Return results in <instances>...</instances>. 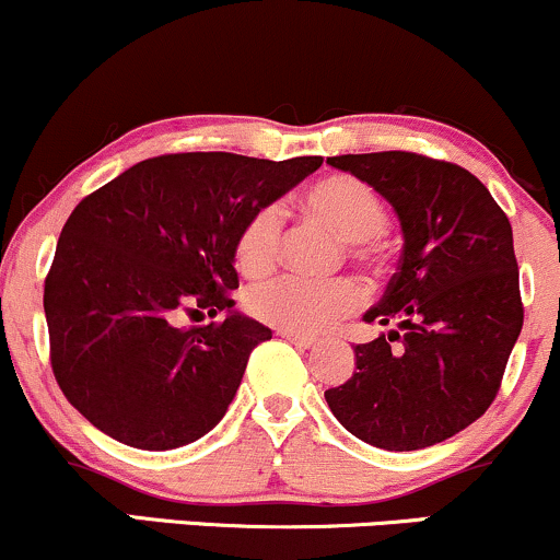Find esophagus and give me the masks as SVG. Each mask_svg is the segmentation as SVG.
<instances>
[{
	"mask_svg": "<svg viewBox=\"0 0 560 560\" xmlns=\"http://www.w3.org/2000/svg\"><path fill=\"white\" fill-rule=\"evenodd\" d=\"M280 335L288 340V343H293L299 348H314V346H317V338H306V335H295V332H285V330H280Z\"/></svg>",
	"mask_w": 560,
	"mask_h": 560,
	"instance_id": "esophagus-1",
	"label": "esophagus"
}]
</instances>
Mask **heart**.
<instances>
[{
  "label": "heart",
  "mask_w": 560,
  "mask_h": 560,
  "mask_svg": "<svg viewBox=\"0 0 560 560\" xmlns=\"http://www.w3.org/2000/svg\"><path fill=\"white\" fill-rule=\"evenodd\" d=\"M304 207L348 243L353 261L366 269L380 267L383 252L377 238L390 228V209L370 183L353 175H330L306 190ZM280 241L282 209L278 203L254 209L235 235V265L252 278L265 275L278 261ZM243 301L248 314L265 325L295 335H319L357 312L364 295L357 282L348 278L306 280L280 275L256 282Z\"/></svg>",
  "instance_id": "obj_1"
}]
</instances>
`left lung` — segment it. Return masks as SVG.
I'll return each instance as SVG.
<instances>
[{
    "label": "left lung",
    "instance_id": "1",
    "mask_svg": "<svg viewBox=\"0 0 560 560\" xmlns=\"http://www.w3.org/2000/svg\"><path fill=\"white\" fill-rule=\"evenodd\" d=\"M327 164L383 194L404 230L398 272L364 314L398 330L353 348L357 372L325 390L327 406L374 448H430L490 409L522 332L511 222L453 162L374 151Z\"/></svg>",
    "mask_w": 560,
    "mask_h": 560
}]
</instances>
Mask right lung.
I'll return each instance as SVG.
<instances>
[{
	"mask_svg": "<svg viewBox=\"0 0 560 560\" xmlns=\"http://www.w3.org/2000/svg\"><path fill=\"white\" fill-rule=\"evenodd\" d=\"M322 164L228 151L151 156L72 209L44 280L59 390L104 435L170 451L207 435L269 327L233 312V246L254 209ZM180 311H228L174 325Z\"/></svg>",
	"mask_w": 560,
	"mask_h": 560,
	"instance_id": "right-lung-1",
	"label": "right lung"
}]
</instances>
